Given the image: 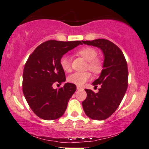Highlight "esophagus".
Wrapping results in <instances>:
<instances>
[{
  "instance_id": "esophagus-1",
  "label": "esophagus",
  "mask_w": 149,
  "mask_h": 149,
  "mask_svg": "<svg viewBox=\"0 0 149 149\" xmlns=\"http://www.w3.org/2000/svg\"><path fill=\"white\" fill-rule=\"evenodd\" d=\"M77 89H78V90H79V89H82V87H79V86H77Z\"/></svg>"
}]
</instances>
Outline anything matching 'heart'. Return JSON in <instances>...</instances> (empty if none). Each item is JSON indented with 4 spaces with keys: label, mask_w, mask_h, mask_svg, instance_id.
<instances>
[{
    "label": "heart",
    "mask_w": 149,
    "mask_h": 149,
    "mask_svg": "<svg viewBox=\"0 0 149 149\" xmlns=\"http://www.w3.org/2000/svg\"><path fill=\"white\" fill-rule=\"evenodd\" d=\"M78 53L80 56L88 62V69L94 73H98L101 69V64L97 60V52L93 48L86 47L80 49ZM60 64L62 69L66 72L71 71V62L70 57L67 55H64L61 57ZM91 75L88 72H75L68 77V81L71 83L78 86H82L87 80L90 79Z\"/></svg>",
    "instance_id": "heart-1"
}]
</instances>
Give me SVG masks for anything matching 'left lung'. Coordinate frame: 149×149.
<instances>
[{"label": "left lung", "mask_w": 149, "mask_h": 149, "mask_svg": "<svg viewBox=\"0 0 149 149\" xmlns=\"http://www.w3.org/2000/svg\"><path fill=\"white\" fill-rule=\"evenodd\" d=\"M84 44L101 50L104 56L103 70L98 79L92 82L101 85L98 92L85 89L87 98L82 101L86 115L94 120L106 119L115 112L128 87V71L124 55L119 48L104 39L82 41Z\"/></svg>", "instance_id": "8db88e82"}]
</instances>
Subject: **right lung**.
<instances>
[{"instance_id":"obj_1","label":"right lung","mask_w":149,"mask_h":149,"mask_svg":"<svg viewBox=\"0 0 149 149\" xmlns=\"http://www.w3.org/2000/svg\"><path fill=\"white\" fill-rule=\"evenodd\" d=\"M80 44V41L49 40L37 46L28 57L23 69V92L31 110L41 119H57L67 110L76 85L67 82L59 89H53V85L66 81L60 60Z\"/></svg>"}]
</instances>
